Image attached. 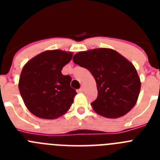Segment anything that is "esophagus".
Masks as SVG:
<instances>
[{"label":"esophagus","mask_w":160,"mask_h":160,"mask_svg":"<svg viewBox=\"0 0 160 160\" xmlns=\"http://www.w3.org/2000/svg\"><path fill=\"white\" fill-rule=\"evenodd\" d=\"M84 90H85V88H84V87H82L81 88L79 89L78 91H79V92H80V93H82V92H84Z\"/></svg>","instance_id":"34e87169"}]
</instances>
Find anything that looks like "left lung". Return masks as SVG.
<instances>
[{
	"mask_svg": "<svg viewBox=\"0 0 160 160\" xmlns=\"http://www.w3.org/2000/svg\"><path fill=\"white\" fill-rule=\"evenodd\" d=\"M73 61L87 69L95 79L98 97L91 107L96 113L117 118L135 107L140 78L135 66L123 56L112 49L99 48L77 53Z\"/></svg>",
	"mask_w": 160,
	"mask_h": 160,
	"instance_id": "8db88e82",
	"label": "left lung"
}]
</instances>
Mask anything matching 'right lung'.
I'll use <instances>...</instances> for the list:
<instances>
[{
	"label": "right lung",
	"instance_id": "obj_1",
	"mask_svg": "<svg viewBox=\"0 0 160 160\" xmlns=\"http://www.w3.org/2000/svg\"><path fill=\"white\" fill-rule=\"evenodd\" d=\"M72 57V52L46 50L24 66L18 87L25 107L35 116L55 119L71 107L77 93L70 87L71 77L63 75L62 70Z\"/></svg>",
	"mask_w": 160,
	"mask_h": 160
}]
</instances>
